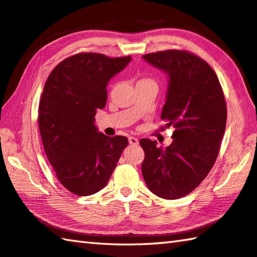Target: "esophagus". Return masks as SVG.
<instances>
[{
	"label": "esophagus",
	"mask_w": 257,
	"mask_h": 257,
	"mask_svg": "<svg viewBox=\"0 0 257 257\" xmlns=\"http://www.w3.org/2000/svg\"><path fill=\"white\" fill-rule=\"evenodd\" d=\"M128 141H129L130 145H138V143H139L138 138H136V137H129Z\"/></svg>",
	"instance_id": "1"
}]
</instances>
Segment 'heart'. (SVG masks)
<instances>
[{"label": "heart", "instance_id": "b5f03b06", "mask_svg": "<svg viewBox=\"0 0 257 257\" xmlns=\"http://www.w3.org/2000/svg\"><path fill=\"white\" fill-rule=\"evenodd\" d=\"M147 82H152V83H154V81H153V80H151V78H142V80L139 81L138 83H147Z\"/></svg>", "mask_w": 257, "mask_h": 257}]
</instances>
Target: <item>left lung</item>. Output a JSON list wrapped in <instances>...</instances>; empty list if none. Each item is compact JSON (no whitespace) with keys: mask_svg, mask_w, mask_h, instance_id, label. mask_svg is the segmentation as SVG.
<instances>
[{"mask_svg":"<svg viewBox=\"0 0 257 257\" xmlns=\"http://www.w3.org/2000/svg\"><path fill=\"white\" fill-rule=\"evenodd\" d=\"M143 57L169 74L161 118L175 129L165 149L141 139L143 176L154 194L175 200L199 186L217 160L227 121L225 94L217 74L198 55L169 49Z\"/></svg>","mask_w":257,"mask_h":257,"instance_id":"obj_1","label":"left lung"}]
</instances>
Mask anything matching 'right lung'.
Here are the masks:
<instances>
[{
	"instance_id": "right-lung-1",
	"label": "right lung",
	"mask_w": 257,
	"mask_h": 257,
	"mask_svg": "<svg viewBox=\"0 0 257 257\" xmlns=\"http://www.w3.org/2000/svg\"><path fill=\"white\" fill-rule=\"evenodd\" d=\"M132 59L78 53L62 60L45 83L38 123L50 165L65 189L80 197L108 183L127 137L97 132L94 116L106 103V84Z\"/></svg>"
}]
</instances>
